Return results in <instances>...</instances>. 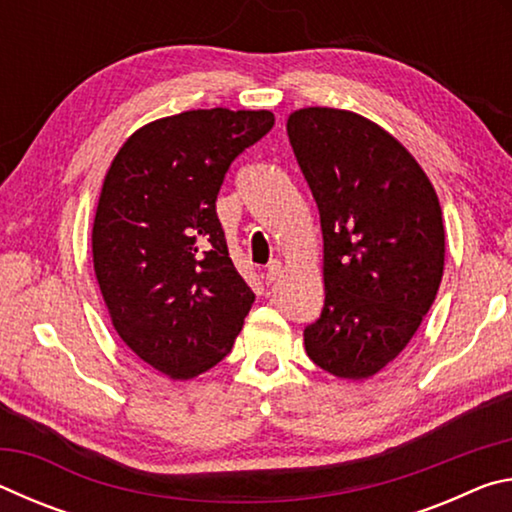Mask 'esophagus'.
Returning a JSON list of instances; mask_svg holds the SVG:
<instances>
[{
  "label": "esophagus",
  "mask_w": 512,
  "mask_h": 512,
  "mask_svg": "<svg viewBox=\"0 0 512 512\" xmlns=\"http://www.w3.org/2000/svg\"><path fill=\"white\" fill-rule=\"evenodd\" d=\"M282 275V262H271L268 264V268H266V284H273L277 277Z\"/></svg>",
  "instance_id": "1"
}]
</instances>
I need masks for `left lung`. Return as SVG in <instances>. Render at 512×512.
Instances as JSON below:
<instances>
[{"label": "left lung", "instance_id": "obj_1", "mask_svg": "<svg viewBox=\"0 0 512 512\" xmlns=\"http://www.w3.org/2000/svg\"><path fill=\"white\" fill-rule=\"evenodd\" d=\"M289 142L323 230L325 307L305 350L341 379H368L400 354L436 300L445 225L418 160L375 121L302 108Z\"/></svg>", "mask_w": 512, "mask_h": 512}]
</instances>
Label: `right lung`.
Listing matches in <instances>:
<instances>
[{"label": "right lung", "mask_w": 512, "mask_h": 512, "mask_svg": "<svg viewBox=\"0 0 512 512\" xmlns=\"http://www.w3.org/2000/svg\"><path fill=\"white\" fill-rule=\"evenodd\" d=\"M271 110H187L149 121L103 178L92 262L119 339L169 379L232 350L255 302L232 264L216 194L232 160L271 131Z\"/></svg>", "instance_id": "1"}]
</instances>
